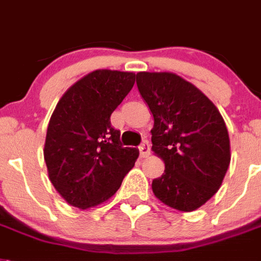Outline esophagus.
I'll return each instance as SVG.
<instances>
[{
    "label": "esophagus",
    "mask_w": 261,
    "mask_h": 261,
    "mask_svg": "<svg viewBox=\"0 0 261 261\" xmlns=\"http://www.w3.org/2000/svg\"><path fill=\"white\" fill-rule=\"evenodd\" d=\"M139 154H141V158H147L150 155V144L148 142H143L139 147Z\"/></svg>",
    "instance_id": "34e87169"
}]
</instances>
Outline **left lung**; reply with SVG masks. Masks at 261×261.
Wrapping results in <instances>:
<instances>
[{"label":"left lung","instance_id":"left-lung-1","mask_svg":"<svg viewBox=\"0 0 261 261\" xmlns=\"http://www.w3.org/2000/svg\"><path fill=\"white\" fill-rule=\"evenodd\" d=\"M137 86L154 117L151 150L164 162L152 192L171 208L195 211L218 192L228 170L231 146L224 119L178 74L141 71Z\"/></svg>","mask_w":261,"mask_h":261}]
</instances>
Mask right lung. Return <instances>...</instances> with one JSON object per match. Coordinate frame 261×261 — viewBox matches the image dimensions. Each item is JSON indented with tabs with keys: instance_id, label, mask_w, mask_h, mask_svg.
Wrapping results in <instances>:
<instances>
[{
	"instance_id": "add662e5",
	"label": "right lung",
	"mask_w": 261,
	"mask_h": 261,
	"mask_svg": "<svg viewBox=\"0 0 261 261\" xmlns=\"http://www.w3.org/2000/svg\"><path fill=\"white\" fill-rule=\"evenodd\" d=\"M135 83V74L94 70L58 100L46 133L47 174L70 205L87 210L113 196L139 151L123 147L110 117Z\"/></svg>"
}]
</instances>
